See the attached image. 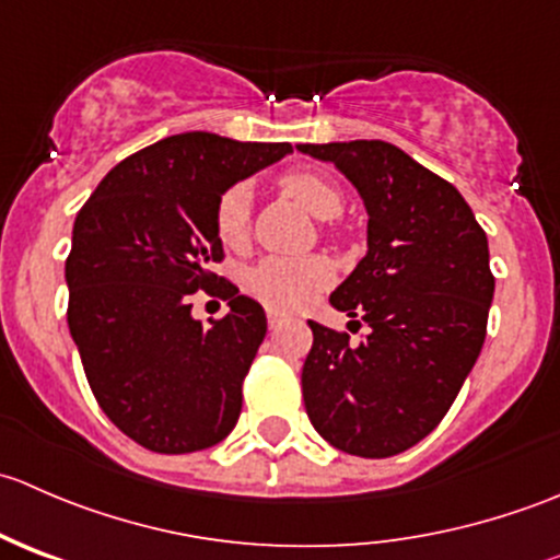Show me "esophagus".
Instances as JSON below:
<instances>
[{"label":"esophagus","mask_w":560,"mask_h":560,"mask_svg":"<svg viewBox=\"0 0 560 560\" xmlns=\"http://www.w3.org/2000/svg\"><path fill=\"white\" fill-rule=\"evenodd\" d=\"M281 322H284V314L276 312V308H268V325L270 327H279Z\"/></svg>","instance_id":"esophagus-1"}]
</instances>
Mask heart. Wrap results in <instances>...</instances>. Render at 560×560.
I'll return each mask as SVG.
<instances>
[{
    "label": "heart",
    "instance_id": "heart-1",
    "mask_svg": "<svg viewBox=\"0 0 560 560\" xmlns=\"http://www.w3.org/2000/svg\"><path fill=\"white\" fill-rule=\"evenodd\" d=\"M287 195L306 206L316 219L341 213L343 195L330 178L312 171H292L281 178ZM252 219V189L246 184L224 191L217 202V235L224 246L235 248L246 241ZM332 268L322 257H265L246 276L254 298L273 308H301L330 281Z\"/></svg>",
    "mask_w": 560,
    "mask_h": 560
}]
</instances>
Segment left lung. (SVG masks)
Listing matches in <instances>:
<instances>
[{"instance_id":"left-lung-1","label":"left lung","mask_w":560,"mask_h":560,"mask_svg":"<svg viewBox=\"0 0 560 560\" xmlns=\"http://www.w3.org/2000/svg\"><path fill=\"white\" fill-rule=\"evenodd\" d=\"M358 189L369 252L330 306L360 316L349 343L308 319L306 415L325 442L360 457L415 447L442 422L485 343L495 279L488 235L460 191L385 140L301 143Z\"/></svg>"}]
</instances>
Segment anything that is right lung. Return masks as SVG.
<instances>
[{"label": "right lung", "instance_id": "1", "mask_svg": "<svg viewBox=\"0 0 560 560\" xmlns=\"http://www.w3.org/2000/svg\"><path fill=\"white\" fill-rule=\"evenodd\" d=\"M287 154L290 143L171 135L118 162L78 211L65 265L70 336L97 404L151 453L208 450L238 422L265 312L224 284L230 312L202 327L189 298L222 281L211 273L224 257L219 197Z\"/></svg>", "mask_w": 560, "mask_h": 560}]
</instances>
